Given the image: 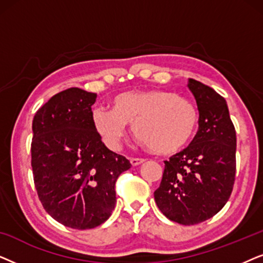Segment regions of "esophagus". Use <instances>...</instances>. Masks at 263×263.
Segmentation results:
<instances>
[{"label":"esophagus","instance_id":"obj_1","mask_svg":"<svg viewBox=\"0 0 263 263\" xmlns=\"http://www.w3.org/2000/svg\"><path fill=\"white\" fill-rule=\"evenodd\" d=\"M130 163H132L133 166H138V165H141L142 163H145V160L140 159V158H132Z\"/></svg>","mask_w":263,"mask_h":263}]
</instances>
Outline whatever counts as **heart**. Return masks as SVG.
Segmentation results:
<instances>
[{
	"mask_svg": "<svg viewBox=\"0 0 263 263\" xmlns=\"http://www.w3.org/2000/svg\"><path fill=\"white\" fill-rule=\"evenodd\" d=\"M92 121L111 148L120 145L125 124L133 123V133L140 142L154 153L171 156L193 138L197 112L192 103L172 92L139 89L117 95L111 100V110L97 107Z\"/></svg>",
	"mask_w": 263,
	"mask_h": 263,
	"instance_id": "1",
	"label": "heart"
}]
</instances>
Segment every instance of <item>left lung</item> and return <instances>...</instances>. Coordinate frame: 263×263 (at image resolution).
Returning <instances> with one entry per match:
<instances>
[{"mask_svg": "<svg viewBox=\"0 0 263 263\" xmlns=\"http://www.w3.org/2000/svg\"><path fill=\"white\" fill-rule=\"evenodd\" d=\"M188 87L199 110V130L185 149L164 161L154 192L161 213L182 225L217 214L230 199L236 175V130L226 100L194 79Z\"/></svg>", "mask_w": 263, "mask_h": 263, "instance_id": "left-lung-1", "label": "left lung"}]
</instances>
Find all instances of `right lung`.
Here are the masks:
<instances>
[{
	"label": "right lung",
	"mask_w": 263,
	"mask_h": 263,
	"mask_svg": "<svg viewBox=\"0 0 263 263\" xmlns=\"http://www.w3.org/2000/svg\"><path fill=\"white\" fill-rule=\"evenodd\" d=\"M97 98L78 87L51 97L32 122L31 165L44 210L64 226L93 229L116 204L115 183L132 164L102 141L92 121Z\"/></svg>",
	"instance_id": "1"
}]
</instances>
